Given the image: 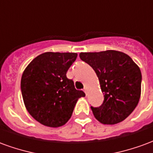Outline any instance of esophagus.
Instances as JSON below:
<instances>
[{"instance_id":"esophagus-1","label":"esophagus","mask_w":153,"mask_h":153,"mask_svg":"<svg viewBox=\"0 0 153 153\" xmlns=\"http://www.w3.org/2000/svg\"><path fill=\"white\" fill-rule=\"evenodd\" d=\"M83 92L86 93V94H87V93H88V88H87L86 87H85V88H83Z\"/></svg>"}]
</instances>
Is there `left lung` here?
<instances>
[{
    "label": "left lung",
    "instance_id": "8db88e82",
    "mask_svg": "<svg viewBox=\"0 0 153 153\" xmlns=\"http://www.w3.org/2000/svg\"><path fill=\"white\" fill-rule=\"evenodd\" d=\"M79 57L96 72L104 94L102 106H91L95 118L104 125L123 121L139 102L142 82L139 67L127 54L118 51L81 52Z\"/></svg>",
    "mask_w": 153,
    "mask_h": 153
}]
</instances>
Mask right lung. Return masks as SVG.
<instances>
[{
  "instance_id": "obj_1",
  "label": "right lung",
  "mask_w": 153,
  "mask_h": 153,
  "mask_svg": "<svg viewBox=\"0 0 153 153\" xmlns=\"http://www.w3.org/2000/svg\"><path fill=\"white\" fill-rule=\"evenodd\" d=\"M77 56L45 52L32 60L22 74L20 87L25 107L42 125L57 128L66 124L78 99L85 96L66 77Z\"/></svg>"
}]
</instances>
